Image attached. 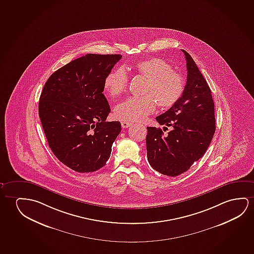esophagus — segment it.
<instances>
[{
	"instance_id": "esophagus-1",
	"label": "esophagus",
	"mask_w": 254,
	"mask_h": 254,
	"mask_svg": "<svg viewBox=\"0 0 254 254\" xmlns=\"http://www.w3.org/2000/svg\"><path fill=\"white\" fill-rule=\"evenodd\" d=\"M132 125V123L129 122H122V127L123 128H127L130 126Z\"/></svg>"
}]
</instances>
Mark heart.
<instances>
[{
    "instance_id": "1",
    "label": "heart",
    "mask_w": 254,
    "mask_h": 254,
    "mask_svg": "<svg viewBox=\"0 0 254 254\" xmlns=\"http://www.w3.org/2000/svg\"><path fill=\"white\" fill-rule=\"evenodd\" d=\"M134 73L147 79L143 97H131L117 105L115 117L123 122H140L152 114L156 103L162 109H169L180 100L184 92V80L165 60L158 58L143 59L132 65ZM128 77L123 69L113 70L104 82V89L112 99L126 92Z\"/></svg>"
}]
</instances>
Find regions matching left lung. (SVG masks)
<instances>
[{"instance_id":"left-lung-1","label":"left lung","mask_w":254,"mask_h":254,"mask_svg":"<svg viewBox=\"0 0 254 254\" xmlns=\"http://www.w3.org/2000/svg\"><path fill=\"white\" fill-rule=\"evenodd\" d=\"M186 59L187 82L180 100L155 118L160 125L171 127L167 134L147 127V161L153 169L168 177L184 173L204 155L216 130L215 108L209 85L191 56ZM163 127V131L168 129Z\"/></svg>"}]
</instances>
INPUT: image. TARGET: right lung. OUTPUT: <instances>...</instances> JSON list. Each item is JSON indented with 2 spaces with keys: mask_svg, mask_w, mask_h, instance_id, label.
<instances>
[{
  "mask_svg": "<svg viewBox=\"0 0 254 254\" xmlns=\"http://www.w3.org/2000/svg\"><path fill=\"white\" fill-rule=\"evenodd\" d=\"M120 54H86L49 77L39 99V117L53 154L76 172H94L106 165L122 131L106 122L110 106L104 82Z\"/></svg>",
  "mask_w": 254,
  "mask_h": 254,
  "instance_id": "obj_1",
  "label": "right lung"
}]
</instances>
